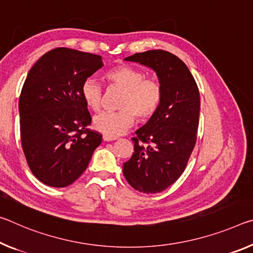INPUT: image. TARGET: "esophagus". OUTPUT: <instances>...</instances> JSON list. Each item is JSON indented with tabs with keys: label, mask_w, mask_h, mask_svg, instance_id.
<instances>
[{
	"label": "esophagus",
	"mask_w": 253,
	"mask_h": 253,
	"mask_svg": "<svg viewBox=\"0 0 253 253\" xmlns=\"http://www.w3.org/2000/svg\"><path fill=\"white\" fill-rule=\"evenodd\" d=\"M115 139H117V137H112V136H109V135H103V141L106 142L115 141Z\"/></svg>",
	"instance_id": "obj_1"
}]
</instances>
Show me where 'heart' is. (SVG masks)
<instances>
[{
  "mask_svg": "<svg viewBox=\"0 0 253 253\" xmlns=\"http://www.w3.org/2000/svg\"><path fill=\"white\" fill-rule=\"evenodd\" d=\"M145 76L143 71L126 64L111 67L103 73L108 86L123 90V93L117 102L119 110L103 112L94 118L95 129L116 137L131 127L135 118L145 123L158 114L164 99L163 85L159 80ZM81 95L92 111H101L103 87L98 81L85 80L81 86Z\"/></svg>",
  "mask_w": 253,
  "mask_h": 253,
  "instance_id": "obj_1",
  "label": "heart"
}]
</instances>
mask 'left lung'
I'll use <instances>...</instances> for the list:
<instances>
[{
    "label": "left lung",
    "instance_id": "left-lung-1",
    "mask_svg": "<svg viewBox=\"0 0 253 253\" xmlns=\"http://www.w3.org/2000/svg\"><path fill=\"white\" fill-rule=\"evenodd\" d=\"M125 59L153 69L163 85L162 106L131 138L134 153L123 168L134 189L158 194L180 178L194 151L199 125V90L186 64L169 51L147 50Z\"/></svg>",
    "mask_w": 253,
    "mask_h": 253
}]
</instances>
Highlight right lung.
I'll return each instance as SVG.
<instances>
[{
    "label": "right lung",
    "mask_w": 253,
    "mask_h": 253,
    "mask_svg": "<svg viewBox=\"0 0 253 253\" xmlns=\"http://www.w3.org/2000/svg\"><path fill=\"white\" fill-rule=\"evenodd\" d=\"M101 56L58 47L31 67L19 99L20 135L28 166L49 187L70 186L86 170L102 135L81 95Z\"/></svg>",
    "instance_id": "add662e5"
}]
</instances>
